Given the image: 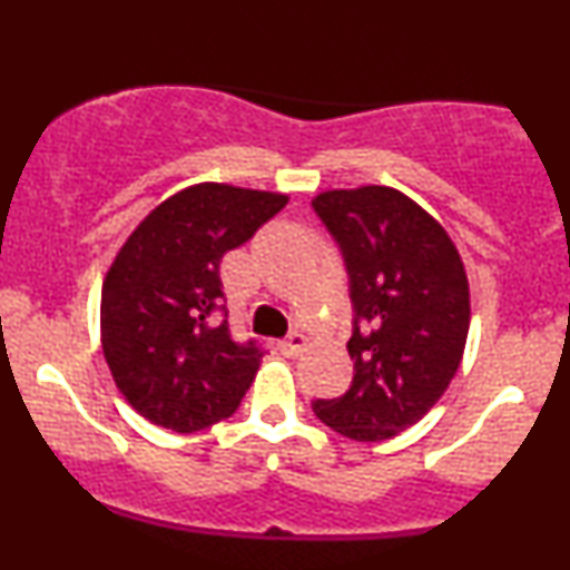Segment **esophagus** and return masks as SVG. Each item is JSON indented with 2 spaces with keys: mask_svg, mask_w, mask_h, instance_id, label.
<instances>
[{
  "mask_svg": "<svg viewBox=\"0 0 570 570\" xmlns=\"http://www.w3.org/2000/svg\"><path fill=\"white\" fill-rule=\"evenodd\" d=\"M307 348V337L303 335V332H292L289 337L286 340H281V353H284V356H299V353H303Z\"/></svg>",
  "mask_w": 570,
  "mask_h": 570,
  "instance_id": "obj_1",
  "label": "esophagus"
}]
</instances>
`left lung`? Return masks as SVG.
<instances>
[{
	"instance_id": "1",
	"label": "left lung",
	"mask_w": 570,
	"mask_h": 570,
	"mask_svg": "<svg viewBox=\"0 0 570 570\" xmlns=\"http://www.w3.org/2000/svg\"><path fill=\"white\" fill-rule=\"evenodd\" d=\"M311 206L343 252L353 305L351 389L313 412L348 440H391L440 402L461 364L472 318L461 254L394 187L330 189Z\"/></svg>"
}]
</instances>
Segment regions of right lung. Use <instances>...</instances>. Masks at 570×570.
<instances>
[{
    "label": "right lung",
    "mask_w": 570,
    "mask_h": 570,
    "mask_svg": "<svg viewBox=\"0 0 570 570\" xmlns=\"http://www.w3.org/2000/svg\"><path fill=\"white\" fill-rule=\"evenodd\" d=\"M286 200L203 181L163 200L117 252L101 289V348L120 394L155 426H214L254 383L265 351L233 340L219 263Z\"/></svg>",
    "instance_id": "right-lung-1"
}]
</instances>
